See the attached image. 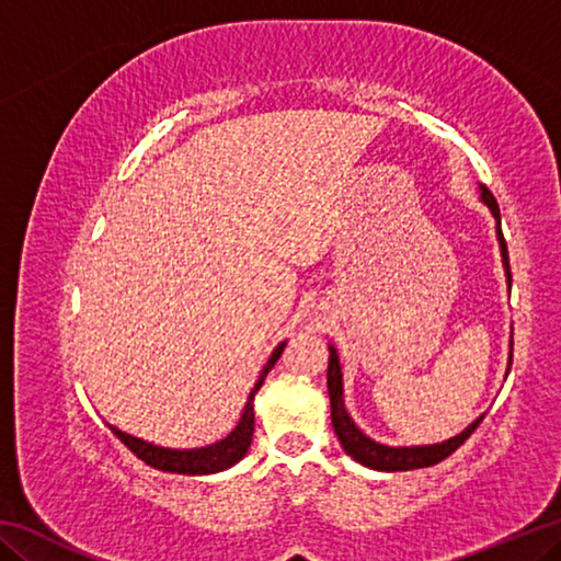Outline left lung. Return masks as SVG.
<instances>
[{"mask_svg":"<svg viewBox=\"0 0 561 561\" xmlns=\"http://www.w3.org/2000/svg\"><path fill=\"white\" fill-rule=\"evenodd\" d=\"M480 190H482V193H480L482 203L490 207L492 215H495V220H497V240H500V250H502V264H505L507 282H512L507 242H505V237H502V230H500V205L495 201V195H492L488 187H480ZM327 386H329V398H331V425H334V433L339 435L341 448H344L346 455H351V458H354L356 462L366 465V468L381 470V472L431 468V465L445 460L448 455L458 450L460 445L474 433V428H478V425L482 423V417H485V415H480L478 421L470 425V428H465L460 435H455V438L438 443V445H421V448H388V445H381V443H376L371 438H366V435L356 428L354 421H351V415L346 413L344 388H341V366H339V356H336L334 346H329Z\"/></svg>","mask_w":561,"mask_h":561,"instance_id":"8db88e82","label":"left lung"}]
</instances>
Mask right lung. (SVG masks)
I'll list each match as a JSON object with an SVG mask.
<instances>
[{
	"label": "right lung",
	"mask_w": 561,
	"mask_h": 561,
	"mask_svg": "<svg viewBox=\"0 0 561 561\" xmlns=\"http://www.w3.org/2000/svg\"><path fill=\"white\" fill-rule=\"evenodd\" d=\"M284 346L287 344H279L277 348H274V354L267 360V366H264L257 386L252 388L250 398H247L240 423H237V428L220 443L207 445V448H197V450H168V448H156V445H150L146 440L133 438V435L113 428V425H108V428L133 455H138L140 460L148 462L150 468H156V470L180 472V474H210V472H220L225 468H230V465L242 460L247 450H250L252 433H254V405H252L254 393L260 391V386L264 383V376H267L272 371V366L277 364V358L282 356Z\"/></svg>",
	"instance_id": "right-lung-1"
}]
</instances>
